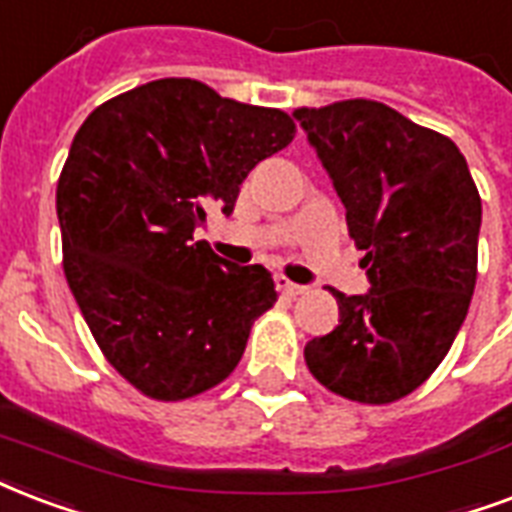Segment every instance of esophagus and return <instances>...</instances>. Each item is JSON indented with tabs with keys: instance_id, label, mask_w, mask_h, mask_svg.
Listing matches in <instances>:
<instances>
[{
	"instance_id": "34e87169",
	"label": "esophagus",
	"mask_w": 512,
	"mask_h": 512,
	"mask_svg": "<svg viewBox=\"0 0 512 512\" xmlns=\"http://www.w3.org/2000/svg\"><path fill=\"white\" fill-rule=\"evenodd\" d=\"M276 290L282 292L284 298H295V295H303V290H306V287H300V284L290 282L287 276H276Z\"/></svg>"
}]
</instances>
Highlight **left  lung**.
I'll use <instances>...</instances> for the list:
<instances>
[{"mask_svg": "<svg viewBox=\"0 0 512 512\" xmlns=\"http://www.w3.org/2000/svg\"><path fill=\"white\" fill-rule=\"evenodd\" d=\"M338 198L370 292L343 295L333 333L306 343L319 384L354 403L411 395L451 349L478 279L481 195L448 136L381 101L292 112Z\"/></svg>", "mask_w": 512, "mask_h": 512, "instance_id": "1", "label": "left lung"}]
</instances>
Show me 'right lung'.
<instances>
[{"mask_svg": "<svg viewBox=\"0 0 512 512\" xmlns=\"http://www.w3.org/2000/svg\"><path fill=\"white\" fill-rule=\"evenodd\" d=\"M282 109L166 77L104 101L58 177L64 273L112 368L152 400H187L233 373L255 319L276 303L263 265L193 241L206 209L233 212L241 182L284 150Z\"/></svg>", "mask_w": 512, "mask_h": 512, "instance_id": "add662e5", "label": "right lung"}]
</instances>
